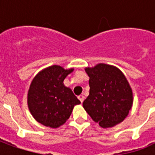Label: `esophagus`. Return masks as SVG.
Instances as JSON below:
<instances>
[{
	"instance_id": "34e87169",
	"label": "esophagus",
	"mask_w": 155,
	"mask_h": 155,
	"mask_svg": "<svg viewBox=\"0 0 155 155\" xmlns=\"http://www.w3.org/2000/svg\"><path fill=\"white\" fill-rule=\"evenodd\" d=\"M78 99H79V100H80V101H81V103H82V102L84 101V96H83V95H80V96L78 97Z\"/></svg>"
}]
</instances>
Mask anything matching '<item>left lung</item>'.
Masks as SVG:
<instances>
[{
  "instance_id": "8db88e82",
  "label": "left lung",
  "mask_w": 155,
  "mask_h": 155,
  "mask_svg": "<svg viewBox=\"0 0 155 155\" xmlns=\"http://www.w3.org/2000/svg\"><path fill=\"white\" fill-rule=\"evenodd\" d=\"M90 77V94L83 107L95 123L104 129L121 123L133 105V91L125 75L116 66L100 63L85 67Z\"/></svg>"
}]
</instances>
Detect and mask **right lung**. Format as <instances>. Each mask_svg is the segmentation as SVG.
Instances as JSON below:
<instances>
[{
  "label": "right lung",
  "instance_id": "1",
  "mask_svg": "<svg viewBox=\"0 0 155 155\" xmlns=\"http://www.w3.org/2000/svg\"><path fill=\"white\" fill-rule=\"evenodd\" d=\"M74 71L61 65L45 68L33 78L27 94L29 110L37 122L46 127L59 128L70 118L74 105L81 104L71 88L63 81Z\"/></svg>",
  "mask_w": 155,
  "mask_h": 155
}]
</instances>
